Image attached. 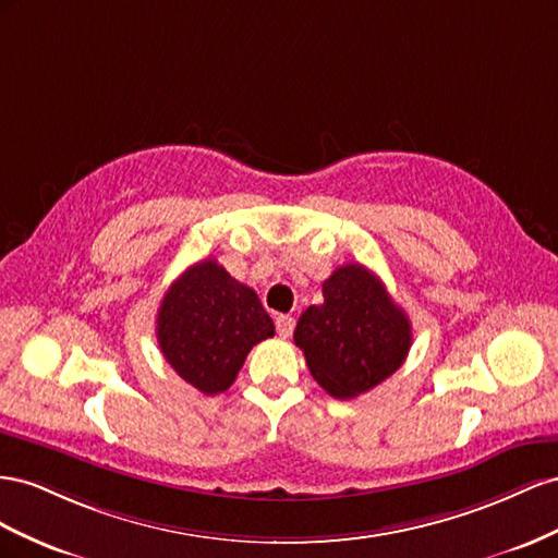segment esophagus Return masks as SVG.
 <instances>
[{
    "label": "esophagus",
    "mask_w": 558,
    "mask_h": 558,
    "mask_svg": "<svg viewBox=\"0 0 558 558\" xmlns=\"http://www.w3.org/2000/svg\"><path fill=\"white\" fill-rule=\"evenodd\" d=\"M276 331L280 333L282 339L292 337V331H294V317H292V315H278V317H276Z\"/></svg>",
    "instance_id": "1"
}]
</instances>
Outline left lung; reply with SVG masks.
Returning <instances> with one entry per match:
<instances>
[{"instance_id":"1","label":"left lung","mask_w":558,"mask_h":558,"mask_svg":"<svg viewBox=\"0 0 558 558\" xmlns=\"http://www.w3.org/2000/svg\"><path fill=\"white\" fill-rule=\"evenodd\" d=\"M325 304L299 317L294 343L313 378L331 397L350 400L384 384L411 348L409 315L362 264H345L323 284Z\"/></svg>"}]
</instances>
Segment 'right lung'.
Instances as JSON below:
<instances>
[{
  "instance_id": "obj_1",
  "label": "right lung",
  "mask_w": 558,
  "mask_h": 558,
  "mask_svg": "<svg viewBox=\"0 0 558 558\" xmlns=\"http://www.w3.org/2000/svg\"><path fill=\"white\" fill-rule=\"evenodd\" d=\"M274 333L257 292L215 259L189 266L168 288L156 317L166 362L203 395L229 390L252 345Z\"/></svg>"
}]
</instances>
